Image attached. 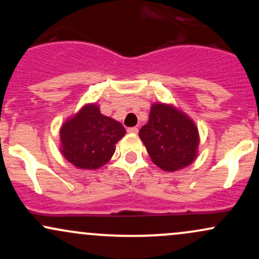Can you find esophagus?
Wrapping results in <instances>:
<instances>
[{"mask_svg": "<svg viewBox=\"0 0 259 259\" xmlns=\"http://www.w3.org/2000/svg\"><path fill=\"white\" fill-rule=\"evenodd\" d=\"M139 129L136 126H132V127H127V133H132V134H138Z\"/></svg>", "mask_w": 259, "mask_h": 259, "instance_id": "esophagus-1", "label": "esophagus"}]
</instances>
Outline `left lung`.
I'll return each mask as SVG.
<instances>
[{"label":"left lung","mask_w":259,"mask_h":259,"mask_svg":"<svg viewBox=\"0 0 259 259\" xmlns=\"http://www.w3.org/2000/svg\"><path fill=\"white\" fill-rule=\"evenodd\" d=\"M151 159L163 170L187 167L195 159L198 146L197 127L174 107L156 103L150 119L139 132Z\"/></svg>","instance_id":"left-lung-1"}]
</instances>
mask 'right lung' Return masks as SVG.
I'll list each match as a JSON object with an SVG mask.
<instances>
[{
  "instance_id": "add662e5",
  "label": "right lung",
  "mask_w": 259,
  "mask_h": 259,
  "mask_svg": "<svg viewBox=\"0 0 259 259\" xmlns=\"http://www.w3.org/2000/svg\"><path fill=\"white\" fill-rule=\"evenodd\" d=\"M124 135L119 121L101 114L96 105H88L62 126V153L80 169H97L111 159Z\"/></svg>"
}]
</instances>
